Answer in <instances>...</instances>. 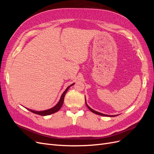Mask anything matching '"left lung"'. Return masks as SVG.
Masks as SVG:
<instances>
[{"mask_svg":"<svg viewBox=\"0 0 154 154\" xmlns=\"http://www.w3.org/2000/svg\"><path fill=\"white\" fill-rule=\"evenodd\" d=\"M85 103H86V105H87V106L88 107V109H89L91 112H92L93 113H94V114H97V115H100V116H110V117H112V116H118V115H115V116H109V115H106V114H101V113H100V112H96V111H95V110H94L93 109H92L91 107H89L88 106V105L87 104V103H86V101H85Z\"/></svg>","mask_w":154,"mask_h":154,"instance_id":"left-lung-1","label":"left lung"}]
</instances>
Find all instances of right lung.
Returning <instances> with one entry per match:
<instances>
[{
	"instance_id": "add662e5",
	"label": "right lung",
	"mask_w": 154,
	"mask_h": 154,
	"mask_svg": "<svg viewBox=\"0 0 154 154\" xmlns=\"http://www.w3.org/2000/svg\"><path fill=\"white\" fill-rule=\"evenodd\" d=\"M74 84V83H73V84L69 85L67 88L66 90L65 91L63 92V93L62 94V96H61V98H60V101L58 103H57V105L54 106V107H53L52 109H48V110H44V111H35V110H30V109H27V110H29V111L32 112V113L34 114H38V115H40V116H48V115H50V114H54L55 112H58L60 109H61V107L63 103V100H64V97H65V95H66V92H67L68 89L69 88V87L73 85Z\"/></svg>"
}]
</instances>
